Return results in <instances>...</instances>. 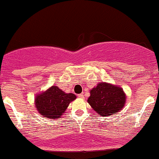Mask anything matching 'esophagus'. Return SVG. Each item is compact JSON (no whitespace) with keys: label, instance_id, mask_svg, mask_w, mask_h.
I'll list each match as a JSON object with an SVG mask.
<instances>
[{"label":"esophagus","instance_id":"1","mask_svg":"<svg viewBox=\"0 0 159 159\" xmlns=\"http://www.w3.org/2000/svg\"><path fill=\"white\" fill-rule=\"evenodd\" d=\"M78 97H80V98H84V95L83 94H80V95H78Z\"/></svg>","mask_w":159,"mask_h":159}]
</instances>
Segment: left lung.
Here are the masks:
<instances>
[{
	"mask_svg": "<svg viewBox=\"0 0 159 159\" xmlns=\"http://www.w3.org/2000/svg\"><path fill=\"white\" fill-rule=\"evenodd\" d=\"M123 88L108 83H99L90 91L88 102L101 116H109L121 111L126 103Z\"/></svg>",
	"mask_w": 159,
	"mask_h": 159,
	"instance_id": "obj_1",
	"label": "left lung"
}]
</instances>
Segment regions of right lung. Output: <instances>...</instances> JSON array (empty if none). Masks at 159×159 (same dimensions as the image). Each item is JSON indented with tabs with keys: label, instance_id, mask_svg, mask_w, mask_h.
Returning a JSON list of instances; mask_svg holds the SVG:
<instances>
[{
	"label": "right lung",
	"instance_id": "right-lung-1",
	"mask_svg": "<svg viewBox=\"0 0 159 159\" xmlns=\"http://www.w3.org/2000/svg\"><path fill=\"white\" fill-rule=\"evenodd\" d=\"M76 99L72 93H65L57 86L36 95L35 106L38 112L49 119L61 117L71 102Z\"/></svg>",
	"mask_w": 159,
	"mask_h": 159
}]
</instances>
